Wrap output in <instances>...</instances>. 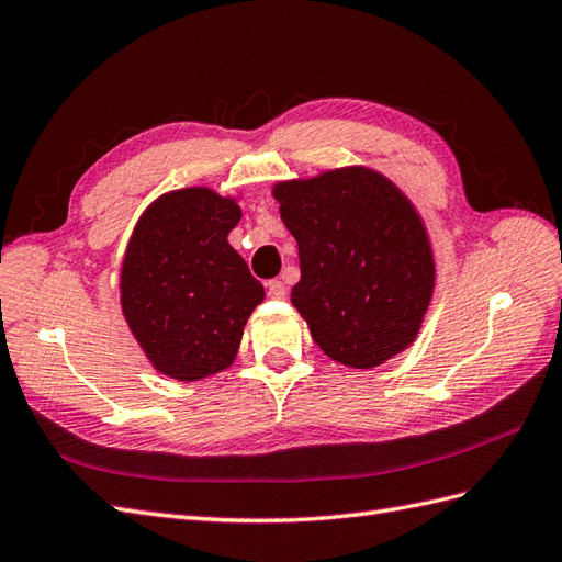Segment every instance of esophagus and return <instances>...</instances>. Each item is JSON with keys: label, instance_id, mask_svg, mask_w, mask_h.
Segmentation results:
<instances>
[{"label": "esophagus", "instance_id": "1", "mask_svg": "<svg viewBox=\"0 0 562 562\" xmlns=\"http://www.w3.org/2000/svg\"><path fill=\"white\" fill-rule=\"evenodd\" d=\"M266 286H268V296L270 299H276V301L286 299V286H284L282 280H270Z\"/></svg>", "mask_w": 562, "mask_h": 562}]
</instances>
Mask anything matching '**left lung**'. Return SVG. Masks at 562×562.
Listing matches in <instances>:
<instances>
[{"label": "left lung", "instance_id": "1", "mask_svg": "<svg viewBox=\"0 0 562 562\" xmlns=\"http://www.w3.org/2000/svg\"><path fill=\"white\" fill-rule=\"evenodd\" d=\"M299 244L292 304L333 361L375 368L411 347L435 290V258L406 194L370 168L272 190Z\"/></svg>", "mask_w": 562, "mask_h": 562}]
</instances>
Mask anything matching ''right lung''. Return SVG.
<instances>
[{"label": "right lung", "mask_w": 562, "mask_h": 562, "mask_svg": "<svg viewBox=\"0 0 562 562\" xmlns=\"http://www.w3.org/2000/svg\"><path fill=\"white\" fill-rule=\"evenodd\" d=\"M235 199L206 187L164 194L142 213L121 268V306L151 366L194 382L235 361L266 292L227 235Z\"/></svg>", "instance_id": "1"}]
</instances>
